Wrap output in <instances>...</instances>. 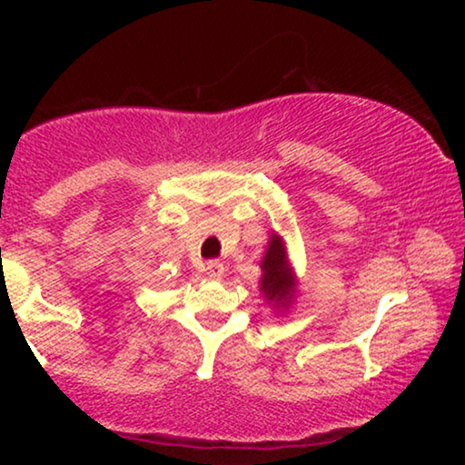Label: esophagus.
Here are the masks:
<instances>
[{"label": "esophagus", "instance_id": "obj_1", "mask_svg": "<svg viewBox=\"0 0 465 465\" xmlns=\"http://www.w3.org/2000/svg\"><path fill=\"white\" fill-rule=\"evenodd\" d=\"M205 271H207L209 279H222V277H224V264H222L220 260H209Z\"/></svg>", "mask_w": 465, "mask_h": 465}]
</instances>
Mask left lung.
Segmentation results:
<instances>
[{
    "instance_id": "obj_1",
    "label": "left lung",
    "mask_w": 465,
    "mask_h": 465,
    "mask_svg": "<svg viewBox=\"0 0 465 465\" xmlns=\"http://www.w3.org/2000/svg\"><path fill=\"white\" fill-rule=\"evenodd\" d=\"M260 292L262 298L277 311H288L298 294V277L294 266L290 262L288 247L282 234L272 232L262 260H260Z\"/></svg>"
}]
</instances>
